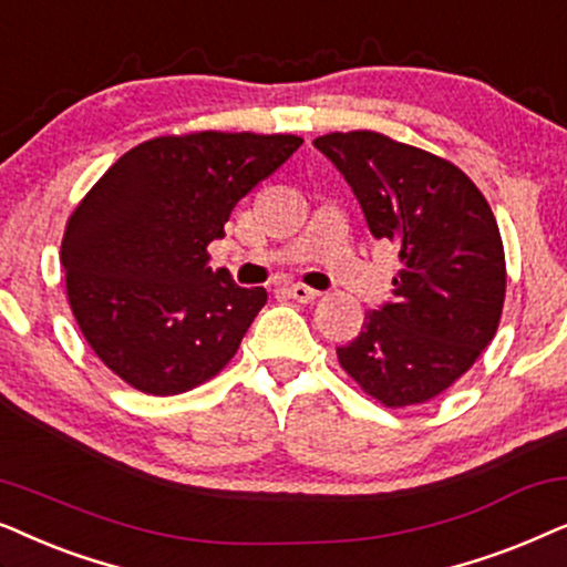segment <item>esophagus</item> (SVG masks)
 <instances>
[{
    "label": "esophagus",
    "instance_id": "1",
    "mask_svg": "<svg viewBox=\"0 0 567 567\" xmlns=\"http://www.w3.org/2000/svg\"><path fill=\"white\" fill-rule=\"evenodd\" d=\"M288 292H290V298L298 300V303H313V300L321 296L319 290L308 288V285H290Z\"/></svg>",
    "mask_w": 567,
    "mask_h": 567
}]
</instances>
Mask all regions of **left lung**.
I'll use <instances>...</instances> for the list:
<instances>
[{"mask_svg": "<svg viewBox=\"0 0 567 567\" xmlns=\"http://www.w3.org/2000/svg\"><path fill=\"white\" fill-rule=\"evenodd\" d=\"M313 145L402 264L394 300L337 347L339 365L389 410L425 404L470 371L501 323L505 251L493 209L446 157L381 132H331Z\"/></svg>", "mask_w": 567, "mask_h": 567, "instance_id": "obj_1", "label": "left lung"}]
</instances>
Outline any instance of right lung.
Instances as JSON below:
<instances>
[{
    "mask_svg": "<svg viewBox=\"0 0 567 567\" xmlns=\"http://www.w3.org/2000/svg\"><path fill=\"white\" fill-rule=\"evenodd\" d=\"M300 145L296 134H165L121 155L82 196L62 238L66 300L121 381L176 396L233 360L267 290L209 267L207 246Z\"/></svg>",
    "mask_w": 567,
    "mask_h": 567,
    "instance_id": "obj_1",
    "label": "right lung"
}]
</instances>
